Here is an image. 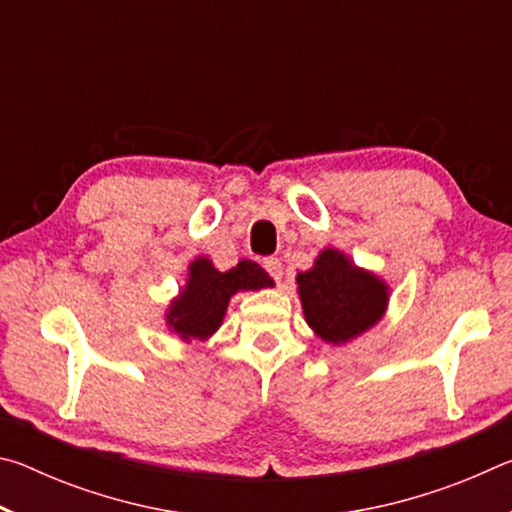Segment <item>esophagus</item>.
<instances>
[{
	"instance_id": "esophagus-1",
	"label": "esophagus",
	"mask_w": 512,
	"mask_h": 512,
	"mask_svg": "<svg viewBox=\"0 0 512 512\" xmlns=\"http://www.w3.org/2000/svg\"><path fill=\"white\" fill-rule=\"evenodd\" d=\"M264 268H266V273L273 277L275 282H280L282 280V275H284V271H282V262L277 257H268L266 262H264Z\"/></svg>"
}]
</instances>
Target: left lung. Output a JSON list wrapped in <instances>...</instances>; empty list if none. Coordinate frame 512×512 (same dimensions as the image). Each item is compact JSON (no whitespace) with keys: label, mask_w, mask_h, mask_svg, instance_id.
Segmentation results:
<instances>
[{"label":"left lung","mask_w":512,"mask_h":512,"mask_svg":"<svg viewBox=\"0 0 512 512\" xmlns=\"http://www.w3.org/2000/svg\"><path fill=\"white\" fill-rule=\"evenodd\" d=\"M296 282L307 325L332 345L368 332L388 307L386 282L354 266L336 248H325L309 271L298 273Z\"/></svg>","instance_id":"1"}]
</instances>
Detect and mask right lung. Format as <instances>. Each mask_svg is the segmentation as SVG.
Listing matches in <instances>:
<instances>
[{
    "label": "right lung",
    "instance_id": "obj_1",
    "mask_svg": "<svg viewBox=\"0 0 512 512\" xmlns=\"http://www.w3.org/2000/svg\"><path fill=\"white\" fill-rule=\"evenodd\" d=\"M273 287L262 266L241 259L230 271H216L207 257H196L189 264L187 284L178 298L171 300L167 327L183 341H207L221 327L230 298L239 291H257Z\"/></svg>",
    "mask_w": 512,
    "mask_h": 512
}]
</instances>
